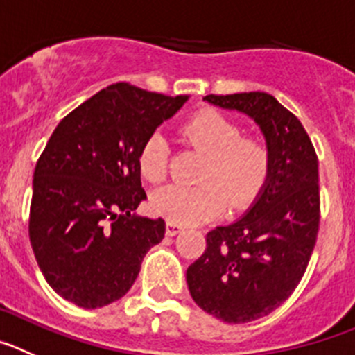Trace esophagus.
<instances>
[{"instance_id": "1", "label": "esophagus", "mask_w": 355, "mask_h": 355, "mask_svg": "<svg viewBox=\"0 0 355 355\" xmlns=\"http://www.w3.org/2000/svg\"><path fill=\"white\" fill-rule=\"evenodd\" d=\"M180 232H182L180 225H175V223H168V225H166V233H168L170 237H175V235Z\"/></svg>"}]
</instances>
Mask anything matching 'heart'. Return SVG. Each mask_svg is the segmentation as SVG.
<instances>
[{
  "instance_id": "heart-1",
  "label": "heart",
  "mask_w": 355,
  "mask_h": 355,
  "mask_svg": "<svg viewBox=\"0 0 355 355\" xmlns=\"http://www.w3.org/2000/svg\"><path fill=\"white\" fill-rule=\"evenodd\" d=\"M182 138L209 155L201 180L187 187L164 185L152 194V209L175 225H198L219 216L226 203L242 209L254 200L270 170L269 145L258 136H242V127L217 110H201L182 125ZM168 143L152 132L138 154L139 173L148 182H161L168 171Z\"/></svg>"
}]
</instances>
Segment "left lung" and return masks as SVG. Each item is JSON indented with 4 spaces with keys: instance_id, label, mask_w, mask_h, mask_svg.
I'll return each mask as SVG.
<instances>
[{
    "instance_id": "left-lung-1",
    "label": "left lung",
    "mask_w": 355,
    "mask_h": 355,
    "mask_svg": "<svg viewBox=\"0 0 355 355\" xmlns=\"http://www.w3.org/2000/svg\"><path fill=\"white\" fill-rule=\"evenodd\" d=\"M260 125L270 170L254 205L239 221L207 233V249L187 269L191 297L228 324L267 317L306 272L320 225L318 159L299 118L265 92L207 95Z\"/></svg>"
}]
</instances>
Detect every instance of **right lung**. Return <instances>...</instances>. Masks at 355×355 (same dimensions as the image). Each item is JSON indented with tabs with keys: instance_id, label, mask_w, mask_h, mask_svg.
<instances>
[{
	"instance_id": "right-lung-1",
	"label": "right lung",
	"mask_w": 355,
	"mask_h": 355,
	"mask_svg": "<svg viewBox=\"0 0 355 355\" xmlns=\"http://www.w3.org/2000/svg\"><path fill=\"white\" fill-rule=\"evenodd\" d=\"M187 97L111 85L70 111L51 134L33 173L30 242L54 292L79 308L118 301L138 277L162 219L136 216L146 198L143 141Z\"/></svg>"
}]
</instances>
